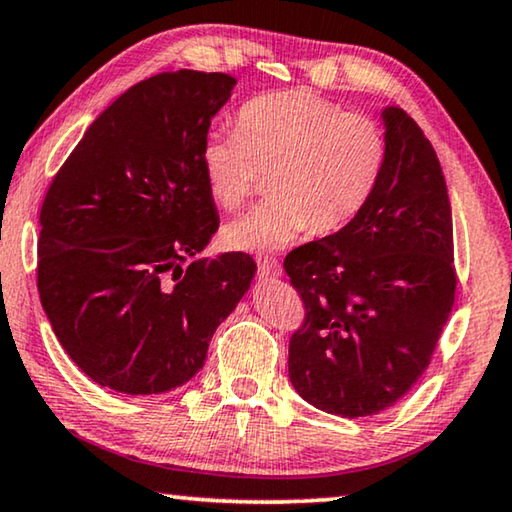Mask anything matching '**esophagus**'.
<instances>
[{"label": "esophagus", "instance_id": "34e87169", "mask_svg": "<svg viewBox=\"0 0 512 512\" xmlns=\"http://www.w3.org/2000/svg\"><path fill=\"white\" fill-rule=\"evenodd\" d=\"M259 276L262 278H280L282 276V266L278 264V259L273 257H259Z\"/></svg>", "mask_w": 512, "mask_h": 512}]
</instances>
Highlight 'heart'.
<instances>
[{
  "instance_id": "heart-1",
  "label": "heart",
  "mask_w": 512,
  "mask_h": 512,
  "mask_svg": "<svg viewBox=\"0 0 512 512\" xmlns=\"http://www.w3.org/2000/svg\"><path fill=\"white\" fill-rule=\"evenodd\" d=\"M386 156L375 119L292 89L248 101L236 133L207 135L200 160L225 211H239L271 174L269 200L227 225L223 239L241 253H276L305 230L333 234L352 223L375 195Z\"/></svg>"
}]
</instances>
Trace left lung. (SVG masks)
Masks as SVG:
<instances>
[{"instance_id": "obj_1", "label": "left lung", "mask_w": 512, "mask_h": 512, "mask_svg": "<svg viewBox=\"0 0 512 512\" xmlns=\"http://www.w3.org/2000/svg\"><path fill=\"white\" fill-rule=\"evenodd\" d=\"M388 156L368 207L294 248L285 271L305 303L289 381L342 418L393 407L423 375L455 301L453 211L439 158L402 108L379 112Z\"/></svg>"}]
</instances>
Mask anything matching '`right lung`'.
Returning <instances> with one entry per match:
<instances>
[{"label": "right lung", "instance_id": "obj_1", "mask_svg": "<svg viewBox=\"0 0 512 512\" xmlns=\"http://www.w3.org/2000/svg\"><path fill=\"white\" fill-rule=\"evenodd\" d=\"M227 73L172 71L133 85L94 124L45 195L38 294L59 345L96 381L158 395L202 370L209 342L257 273L209 246L218 211L202 170Z\"/></svg>", "mask_w": 512, "mask_h": 512}]
</instances>
